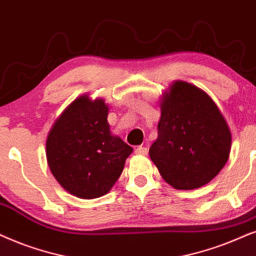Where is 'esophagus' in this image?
Returning a JSON list of instances; mask_svg holds the SVG:
<instances>
[{
    "label": "esophagus",
    "mask_w": 256,
    "mask_h": 256,
    "mask_svg": "<svg viewBox=\"0 0 256 256\" xmlns=\"http://www.w3.org/2000/svg\"><path fill=\"white\" fill-rule=\"evenodd\" d=\"M134 153L136 154H140V156L148 154V148H145V146H137V148H134Z\"/></svg>",
    "instance_id": "obj_1"
}]
</instances>
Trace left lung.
<instances>
[{
	"label": "left lung",
	"mask_w": 256,
	"mask_h": 256,
	"mask_svg": "<svg viewBox=\"0 0 256 256\" xmlns=\"http://www.w3.org/2000/svg\"><path fill=\"white\" fill-rule=\"evenodd\" d=\"M158 138L150 156L160 174L176 190L208 184L227 162L232 136L208 94L186 82H174L165 94Z\"/></svg>",
	"instance_id": "obj_1"
}]
</instances>
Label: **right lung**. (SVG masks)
Wrapping results in <instances>:
<instances>
[{"label":"right lung","mask_w":256,"mask_h":256,"mask_svg":"<svg viewBox=\"0 0 256 256\" xmlns=\"http://www.w3.org/2000/svg\"><path fill=\"white\" fill-rule=\"evenodd\" d=\"M103 100L77 98L54 122L46 139V159L54 178L70 194L94 199L120 176L132 148L110 132Z\"/></svg>","instance_id":"1"}]
</instances>
